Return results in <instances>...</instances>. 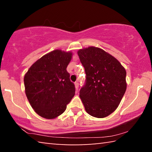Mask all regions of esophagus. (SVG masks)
I'll return each mask as SVG.
<instances>
[{"instance_id":"34e87169","label":"esophagus","mask_w":152,"mask_h":152,"mask_svg":"<svg viewBox=\"0 0 152 152\" xmlns=\"http://www.w3.org/2000/svg\"><path fill=\"white\" fill-rule=\"evenodd\" d=\"M74 85H75V88H76V91H78V88H79V84H78V82H75V83H74Z\"/></svg>"}]
</instances>
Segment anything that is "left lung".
<instances>
[{
  "mask_svg": "<svg viewBox=\"0 0 152 152\" xmlns=\"http://www.w3.org/2000/svg\"><path fill=\"white\" fill-rule=\"evenodd\" d=\"M86 72V84L80 97L86 111L96 118H104L116 110L124 95L126 71L113 56L99 48L78 51Z\"/></svg>",
  "mask_w": 152,
  "mask_h": 152,
  "instance_id": "1",
  "label": "left lung"
}]
</instances>
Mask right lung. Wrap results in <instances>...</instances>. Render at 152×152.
I'll list each match as a JSON object with an SVG mask.
<instances>
[{"label":"right lung","instance_id":"1","mask_svg":"<svg viewBox=\"0 0 152 152\" xmlns=\"http://www.w3.org/2000/svg\"><path fill=\"white\" fill-rule=\"evenodd\" d=\"M72 58L71 51L53 50L36 61L25 74V94L42 117L52 119L60 116L75 94V86L66 70Z\"/></svg>","mask_w":152,"mask_h":152}]
</instances>
